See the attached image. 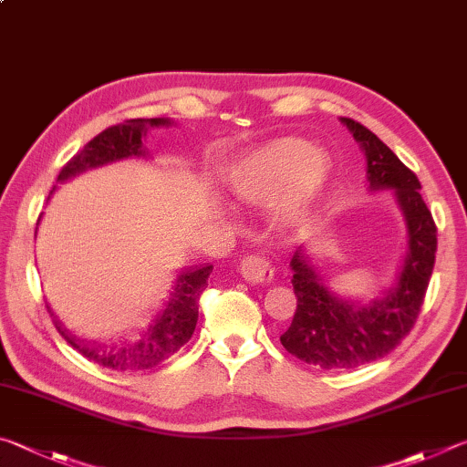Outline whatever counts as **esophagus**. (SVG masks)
I'll return each instance as SVG.
<instances>
[{"label": "esophagus", "mask_w": 467, "mask_h": 467, "mask_svg": "<svg viewBox=\"0 0 467 467\" xmlns=\"http://www.w3.org/2000/svg\"><path fill=\"white\" fill-rule=\"evenodd\" d=\"M240 275L252 285H268L273 281V265L265 256H246L240 263Z\"/></svg>", "instance_id": "obj_1"}]
</instances>
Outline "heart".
Segmentation results:
<instances>
[{"label":"heart","instance_id":"1","mask_svg":"<svg viewBox=\"0 0 467 467\" xmlns=\"http://www.w3.org/2000/svg\"><path fill=\"white\" fill-rule=\"evenodd\" d=\"M332 163L322 150L297 137L273 139L225 170L229 196L242 204L273 201L281 221L304 219L330 180Z\"/></svg>","mask_w":467,"mask_h":467}]
</instances>
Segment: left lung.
<instances>
[{"instance_id": "left-lung-1", "label": "left lung", "mask_w": 467, "mask_h": 467, "mask_svg": "<svg viewBox=\"0 0 467 467\" xmlns=\"http://www.w3.org/2000/svg\"><path fill=\"white\" fill-rule=\"evenodd\" d=\"M367 158L369 191H394L408 232L398 281L386 297L361 306L328 289L304 246L291 258L297 309L281 345L322 369H355L391 353L419 317L437 252V225L420 196V182L381 139L353 119H340Z\"/></svg>"}]
</instances>
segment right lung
<instances>
[{"label": "right lung", "mask_w": 467, "mask_h": 467, "mask_svg": "<svg viewBox=\"0 0 467 467\" xmlns=\"http://www.w3.org/2000/svg\"><path fill=\"white\" fill-rule=\"evenodd\" d=\"M170 119H130L104 129L92 141L84 145L73 158L65 163L59 171V182H65L81 171L106 166V163L125 160V158H145L147 147L143 139L151 127H170ZM211 265L201 268H186L178 275L174 291L170 293L166 307L155 316L150 328L137 342H122L120 347H98L89 345L88 340L73 337L67 328L55 317L57 330L69 345L79 350L89 361L114 371H143L160 365L178 353L188 340H191L196 320H199V297L207 287ZM51 312V307H48Z\"/></svg>", "instance_id": "right-lung-1"}]
</instances>
